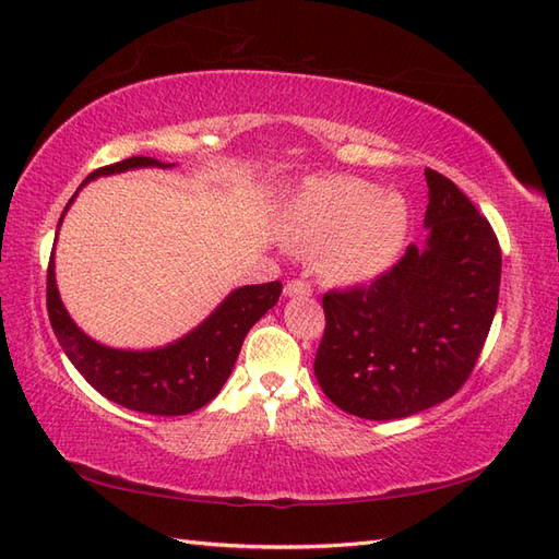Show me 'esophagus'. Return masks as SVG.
<instances>
[{"mask_svg": "<svg viewBox=\"0 0 559 559\" xmlns=\"http://www.w3.org/2000/svg\"><path fill=\"white\" fill-rule=\"evenodd\" d=\"M285 297H311V285L302 278L285 283Z\"/></svg>", "mask_w": 559, "mask_h": 559, "instance_id": "esophagus-1", "label": "esophagus"}]
</instances>
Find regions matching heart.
I'll return each mask as SVG.
<instances>
[{
    "label": "heart",
    "instance_id": "heart-1",
    "mask_svg": "<svg viewBox=\"0 0 559 559\" xmlns=\"http://www.w3.org/2000/svg\"><path fill=\"white\" fill-rule=\"evenodd\" d=\"M411 210L399 193L366 179H307L283 214V238L302 254H319L321 274L342 285L373 281L402 254Z\"/></svg>",
    "mask_w": 559,
    "mask_h": 559
}]
</instances>
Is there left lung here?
<instances>
[{
    "instance_id": "8db88e82",
    "label": "left lung",
    "mask_w": 559,
    "mask_h": 559,
    "mask_svg": "<svg viewBox=\"0 0 559 559\" xmlns=\"http://www.w3.org/2000/svg\"><path fill=\"white\" fill-rule=\"evenodd\" d=\"M425 246L373 283L323 295L313 373L335 406L396 420L447 402L475 368L498 305L500 246L457 186L425 169Z\"/></svg>"
}]
</instances>
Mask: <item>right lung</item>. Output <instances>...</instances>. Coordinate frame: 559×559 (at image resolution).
Wrapping results in <instances>:
<instances>
[{
  "label": "right lung",
  "instance_id": "add662e5",
  "mask_svg": "<svg viewBox=\"0 0 559 559\" xmlns=\"http://www.w3.org/2000/svg\"><path fill=\"white\" fill-rule=\"evenodd\" d=\"M139 167H171L155 157L134 155L122 163L92 171L80 183L98 177L120 175ZM78 189V191H80ZM78 193L68 200L56 236L68 207ZM283 285L271 281L262 285H242L224 297V302L210 317L177 342L155 349H116L92 340L80 331L66 311L53 274V252L47 271V311L59 345L92 388L130 411L151 416H186L203 408L219 394L238 359L250 328L278 302Z\"/></svg>",
  "mask_w": 559,
  "mask_h": 559
}]
</instances>
